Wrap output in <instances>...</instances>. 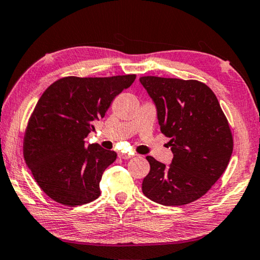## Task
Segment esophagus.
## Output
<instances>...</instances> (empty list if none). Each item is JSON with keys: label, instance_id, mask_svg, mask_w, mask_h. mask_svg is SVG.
<instances>
[{"label": "esophagus", "instance_id": "1", "mask_svg": "<svg viewBox=\"0 0 260 260\" xmlns=\"http://www.w3.org/2000/svg\"><path fill=\"white\" fill-rule=\"evenodd\" d=\"M134 156V153H128V152H121L119 153V157L122 158V159H129Z\"/></svg>", "mask_w": 260, "mask_h": 260}]
</instances>
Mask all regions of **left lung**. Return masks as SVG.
<instances>
[{
  "mask_svg": "<svg viewBox=\"0 0 260 260\" xmlns=\"http://www.w3.org/2000/svg\"><path fill=\"white\" fill-rule=\"evenodd\" d=\"M156 107L161 133L170 138V165L147 157L150 172L142 182L148 199L166 206L201 199L225 172L233 152L230 125L218 99L196 80L142 77Z\"/></svg>",
  "mask_w": 260,
  "mask_h": 260,
  "instance_id": "obj_1",
  "label": "left lung"
}]
</instances>
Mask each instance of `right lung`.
<instances>
[{"mask_svg":"<svg viewBox=\"0 0 260 260\" xmlns=\"http://www.w3.org/2000/svg\"><path fill=\"white\" fill-rule=\"evenodd\" d=\"M135 78H63L38 101L25 133L24 157L51 200L78 206L99 199L102 174L117 153L99 143L87 147L85 139Z\"/></svg>","mask_w":260,"mask_h":260,"instance_id":"obj_1","label":"right lung"}]
</instances>
